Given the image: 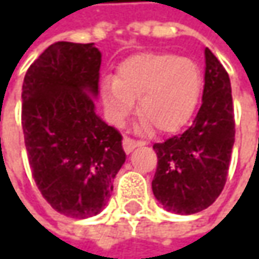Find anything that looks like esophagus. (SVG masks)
Masks as SVG:
<instances>
[{
	"label": "esophagus",
	"instance_id": "1",
	"mask_svg": "<svg viewBox=\"0 0 259 259\" xmlns=\"http://www.w3.org/2000/svg\"><path fill=\"white\" fill-rule=\"evenodd\" d=\"M141 145H144L143 141H135V140H131L128 137H124V140H122V147H124V151L126 154H130L135 147H141Z\"/></svg>",
	"mask_w": 259,
	"mask_h": 259
}]
</instances>
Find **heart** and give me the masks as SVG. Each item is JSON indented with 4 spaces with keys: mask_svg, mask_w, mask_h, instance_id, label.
I'll list each match as a JSON object with an SVG mask.
<instances>
[{
    "mask_svg": "<svg viewBox=\"0 0 259 259\" xmlns=\"http://www.w3.org/2000/svg\"><path fill=\"white\" fill-rule=\"evenodd\" d=\"M202 91V72L193 60L173 53H135L116 66L115 77L101 82L105 114L115 125L122 124L138 99V128L157 126L174 133L192 118Z\"/></svg>",
    "mask_w": 259,
    "mask_h": 259,
    "instance_id": "obj_1",
    "label": "heart"
}]
</instances>
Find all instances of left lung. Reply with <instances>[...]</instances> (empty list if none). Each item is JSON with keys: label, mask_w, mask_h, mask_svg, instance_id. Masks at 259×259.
I'll return each instance as SVG.
<instances>
[{"label": "left lung", "mask_w": 259, "mask_h": 259, "mask_svg": "<svg viewBox=\"0 0 259 259\" xmlns=\"http://www.w3.org/2000/svg\"><path fill=\"white\" fill-rule=\"evenodd\" d=\"M234 143L231 80L206 47L202 106L193 125L183 134L153 145L158 157L151 183L155 199L177 214L209 207L226 183Z\"/></svg>", "instance_id": "1"}]
</instances>
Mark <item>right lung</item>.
<instances>
[{
    "label": "right lung",
    "mask_w": 259,
    "mask_h": 259,
    "mask_svg": "<svg viewBox=\"0 0 259 259\" xmlns=\"http://www.w3.org/2000/svg\"><path fill=\"white\" fill-rule=\"evenodd\" d=\"M102 55L94 43L57 41L28 67L23 133L43 197L73 219L105 209L126 155L122 137L96 114Z\"/></svg>",
    "instance_id": "add662e5"
}]
</instances>
